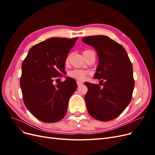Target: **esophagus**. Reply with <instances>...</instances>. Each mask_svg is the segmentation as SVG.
<instances>
[{
  "label": "esophagus",
  "instance_id": "34e87169",
  "mask_svg": "<svg viewBox=\"0 0 155 155\" xmlns=\"http://www.w3.org/2000/svg\"><path fill=\"white\" fill-rule=\"evenodd\" d=\"M77 84H78V86H80V85H83V82L78 81H77Z\"/></svg>",
  "mask_w": 155,
  "mask_h": 155
}]
</instances>
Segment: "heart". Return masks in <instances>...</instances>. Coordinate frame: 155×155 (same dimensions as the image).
Segmentation results:
<instances>
[{"instance_id":"heart-1","label":"heart","mask_w":155,"mask_h":155,"mask_svg":"<svg viewBox=\"0 0 155 155\" xmlns=\"http://www.w3.org/2000/svg\"><path fill=\"white\" fill-rule=\"evenodd\" d=\"M91 51V50H85L83 51V53L87 52V51ZM68 61H69V56H68L66 59V63L68 62ZM88 74V71L85 70H82V69H74L69 72V76L70 77L80 81L84 80V79L86 78Z\"/></svg>"}]
</instances>
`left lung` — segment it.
Returning a JSON list of instances; mask_svg holds the SVG:
<instances>
[{"mask_svg":"<svg viewBox=\"0 0 155 155\" xmlns=\"http://www.w3.org/2000/svg\"><path fill=\"white\" fill-rule=\"evenodd\" d=\"M82 41L97 51L99 64L94 78L102 83L100 86L85 83L88 88L85 99L88 113L100 121L114 120L132 99L134 87L132 63L123 46L109 37L88 36Z\"/></svg>","mask_w":155,"mask_h":155,"instance_id":"left-lung-1","label":"left lung"}]
</instances>
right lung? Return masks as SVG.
<instances>
[{
	"instance_id": "obj_1",
	"label": "right lung",
	"mask_w": 155,
	"mask_h": 155,
	"mask_svg": "<svg viewBox=\"0 0 155 155\" xmlns=\"http://www.w3.org/2000/svg\"><path fill=\"white\" fill-rule=\"evenodd\" d=\"M78 39L51 37L33 46L23 61L20 79L23 101L31 114L43 122L62 120L77 89L72 78L56 85L53 82L65 72L67 54Z\"/></svg>"
}]
</instances>
